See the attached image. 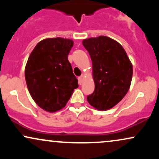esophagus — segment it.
I'll return each mask as SVG.
<instances>
[{"instance_id": "esophagus-1", "label": "esophagus", "mask_w": 159, "mask_h": 159, "mask_svg": "<svg viewBox=\"0 0 159 159\" xmlns=\"http://www.w3.org/2000/svg\"><path fill=\"white\" fill-rule=\"evenodd\" d=\"M82 82H83V76H80V77H78V83H79V84L81 85L82 84Z\"/></svg>"}]
</instances>
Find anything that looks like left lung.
Returning a JSON list of instances; mask_svg holds the SVG:
<instances>
[{"mask_svg":"<svg viewBox=\"0 0 159 159\" xmlns=\"http://www.w3.org/2000/svg\"><path fill=\"white\" fill-rule=\"evenodd\" d=\"M82 43L92 60L95 82V90L87 96V102L99 111L112 108L129 90L132 63L123 46L107 36L89 38Z\"/></svg>","mask_w":159,"mask_h":159,"instance_id":"left-lung-1","label":"left lung"}]
</instances>
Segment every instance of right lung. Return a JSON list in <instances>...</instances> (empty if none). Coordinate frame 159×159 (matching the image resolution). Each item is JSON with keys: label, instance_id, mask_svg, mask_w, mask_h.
I'll return each mask as SVG.
<instances>
[{"label": "right lung", "instance_id": "right-lung-1", "mask_svg": "<svg viewBox=\"0 0 159 159\" xmlns=\"http://www.w3.org/2000/svg\"><path fill=\"white\" fill-rule=\"evenodd\" d=\"M73 41L63 38L45 39L30 53L25 75L30 96L43 110L56 112L66 106L78 80L68 55Z\"/></svg>", "mask_w": 159, "mask_h": 159}]
</instances>
